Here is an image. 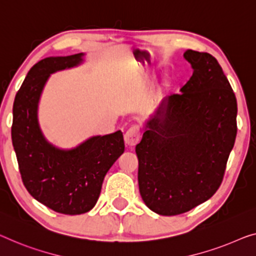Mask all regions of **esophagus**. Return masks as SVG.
<instances>
[{"label":"esophagus","mask_w":256,"mask_h":256,"mask_svg":"<svg viewBox=\"0 0 256 256\" xmlns=\"http://www.w3.org/2000/svg\"><path fill=\"white\" fill-rule=\"evenodd\" d=\"M140 136H141L140 128L138 125H133V126L130 128L128 131L125 132L124 134L125 144H126L128 146H136V144L139 142Z\"/></svg>","instance_id":"obj_1"}]
</instances>
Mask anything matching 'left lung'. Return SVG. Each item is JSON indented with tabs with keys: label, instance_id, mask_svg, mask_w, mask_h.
I'll use <instances>...</instances> for the list:
<instances>
[{
	"label": "left lung",
	"instance_id": "left-lung-1",
	"mask_svg": "<svg viewBox=\"0 0 256 256\" xmlns=\"http://www.w3.org/2000/svg\"><path fill=\"white\" fill-rule=\"evenodd\" d=\"M193 74L161 102L136 146L140 196L158 215L186 212L222 184L237 136V100L215 57L186 50Z\"/></svg>",
	"mask_w": 256,
	"mask_h": 256
}]
</instances>
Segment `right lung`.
I'll use <instances>...</instances> for the list:
<instances>
[{
	"mask_svg": "<svg viewBox=\"0 0 256 256\" xmlns=\"http://www.w3.org/2000/svg\"><path fill=\"white\" fill-rule=\"evenodd\" d=\"M84 55L38 62L17 92L12 110L11 138L26 190L46 207L66 215H79L94 207L104 176L125 150L120 131L92 136L72 150L54 146L41 131L38 106L46 82L54 72L82 64Z\"/></svg>",
	"mask_w": 256,
	"mask_h": 256,
	"instance_id": "right-lung-1",
	"label": "right lung"
}]
</instances>
